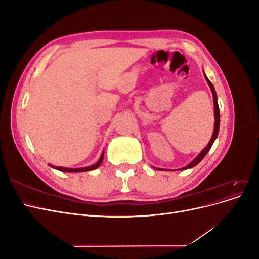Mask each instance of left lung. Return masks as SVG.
Returning <instances> with one entry per match:
<instances>
[{
	"label": "left lung",
	"instance_id": "1",
	"mask_svg": "<svg viewBox=\"0 0 259 259\" xmlns=\"http://www.w3.org/2000/svg\"><path fill=\"white\" fill-rule=\"evenodd\" d=\"M205 80H206V82L208 83V85H209V88H210V90H211V93H213V97H214V108H215V125H214V133H213V136H211V138H210V142L208 143V145L204 148V150H203L197 158H195L189 165H187L186 167H184V168H180V169H188V168H191V167H193V166H195V165H198V164L204 159V156L207 154V152L209 151V149H210V147L213 146V144H214V142H215V139H216V137H217V135H218V132H219V123H221V120H219V107H218V103H217V95H216V92H215V89H214V86H213V84L210 83V81L207 79V76L205 75Z\"/></svg>",
	"mask_w": 259,
	"mask_h": 259
}]
</instances>
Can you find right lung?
<instances>
[{
    "mask_svg": "<svg viewBox=\"0 0 259 259\" xmlns=\"http://www.w3.org/2000/svg\"><path fill=\"white\" fill-rule=\"evenodd\" d=\"M103 159H104V153L101 154L99 161L96 164H94V165L89 166V167H84V168H65V167H60V166H52V165H50V166L56 168V169H58L60 171H67V173H77V171H89V170L96 169L97 167H99L101 162H103Z\"/></svg>",
    "mask_w": 259,
    "mask_h": 259,
    "instance_id": "1",
    "label": "right lung"
}]
</instances>
